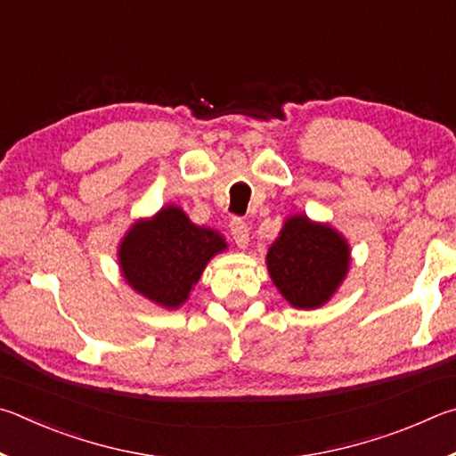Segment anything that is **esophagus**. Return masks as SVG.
Segmentation results:
<instances>
[{
  "mask_svg": "<svg viewBox=\"0 0 456 456\" xmlns=\"http://www.w3.org/2000/svg\"><path fill=\"white\" fill-rule=\"evenodd\" d=\"M230 234H232L234 242L238 244V248H246L250 240V232H248V224L240 218H234L230 222Z\"/></svg>",
  "mask_w": 456,
  "mask_h": 456,
  "instance_id": "esophagus-1",
  "label": "esophagus"
}]
</instances>
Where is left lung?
<instances>
[{
    "label": "left lung",
    "mask_w": 456,
    "mask_h": 456,
    "mask_svg": "<svg viewBox=\"0 0 456 456\" xmlns=\"http://www.w3.org/2000/svg\"><path fill=\"white\" fill-rule=\"evenodd\" d=\"M266 268L292 308H321L345 282L350 244L330 224L310 220L306 214H292L270 244Z\"/></svg>",
    "instance_id": "obj_1"
}]
</instances>
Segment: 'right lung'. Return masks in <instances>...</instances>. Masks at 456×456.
Segmentation results:
<instances>
[{"instance_id": "obj_1", "label": "right lung", "mask_w": 456, "mask_h": 456, "mask_svg": "<svg viewBox=\"0 0 456 456\" xmlns=\"http://www.w3.org/2000/svg\"><path fill=\"white\" fill-rule=\"evenodd\" d=\"M228 250L218 230L198 226L180 206L167 204L135 220L118 244V265L126 284L166 310L190 298L204 268Z\"/></svg>"}]
</instances>
